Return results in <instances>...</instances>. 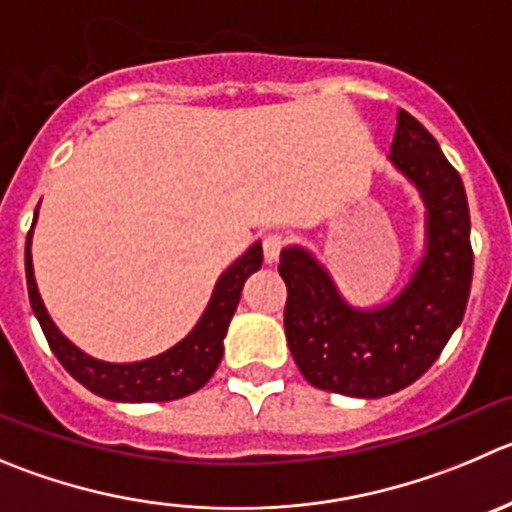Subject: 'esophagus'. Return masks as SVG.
Masks as SVG:
<instances>
[{
	"instance_id": "obj_1",
	"label": "esophagus",
	"mask_w": 512,
	"mask_h": 512,
	"mask_svg": "<svg viewBox=\"0 0 512 512\" xmlns=\"http://www.w3.org/2000/svg\"><path fill=\"white\" fill-rule=\"evenodd\" d=\"M286 246V238L281 236V233H269V236L264 238V259L266 264H276L281 256V251H284Z\"/></svg>"
}]
</instances>
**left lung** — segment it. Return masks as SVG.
I'll list each match as a JSON object with an SVG mask.
<instances>
[{
  "label": "left lung",
  "mask_w": 512,
  "mask_h": 512,
  "mask_svg": "<svg viewBox=\"0 0 512 512\" xmlns=\"http://www.w3.org/2000/svg\"><path fill=\"white\" fill-rule=\"evenodd\" d=\"M394 168L425 203V253L410 284L374 309L352 306L304 246L281 251L286 342L306 382L377 399L410 387L435 364L465 316L472 284L470 211L462 178L410 113H397Z\"/></svg>",
  "instance_id": "1"
}]
</instances>
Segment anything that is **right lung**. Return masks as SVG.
<instances>
[{
    "label": "right lung",
    "mask_w": 512,
    "mask_h": 512,
    "mask_svg": "<svg viewBox=\"0 0 512 512\" xmlns=\"http://www.w3.org/2000/svg\"><path fill=\"white\" fill-rule=\"evenodd\" d=\"M34 223H37V211H34ZM32 228H29L27 246H24L29 304H32L34 316L50 342V349L77 382L113 402H170V399L198 392L213 377L216 367L221 364L223 337H226L231 316L241 299L243 284L253 271L261 269V261H264L259 241L218 276L216 289H213L203 316L175 347L165 349L158 357L143 359V362L115 364L102 362V359L77 349L47 314L40 291H37V281H34Z\"/></svg>",
    "instance_id": "obj_1"
}]
</instances>
